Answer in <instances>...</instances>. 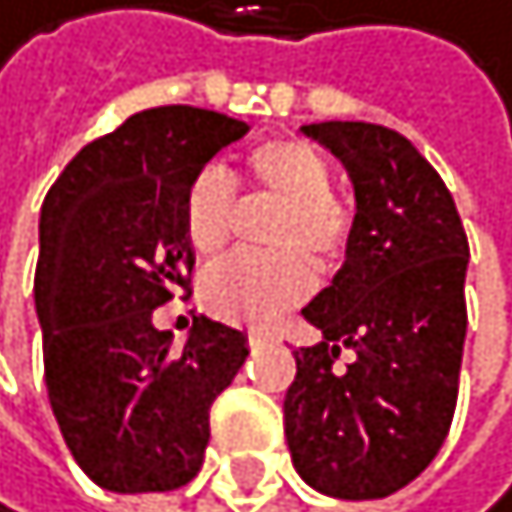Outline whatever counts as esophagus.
Wrapping results in <instances>:
<instances>
[{"label":"esophagus","mask_w":512,"mask_h":512,"mask_svg":"<svg viewBox=\"0 0 512 512\" xmlns=\"http://www.w3.org/2000/svg\"><path fill=\"white\" fill-rule=\"evenodd\" d=\"M267 338H271L267 332H248V345H251V348H261V345L267 342Z\"/></svg>","instance_id":"obj_1"}]
</instances>
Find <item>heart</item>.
I'll use <instances>...</instances> for the list:
<instances>
[{"label": "heart", "instance_id": "b5f03b06", "mask_svg": "<svg viewBox=\"0 0 512 512\" xmlns=\"http://www.w3.org/2000/svg\"><path fill=\"white\" fill-rule=\"evenodd\" d=\"M245 177L283 199L271 229V254L238 251L203 277V300L219 319L267 326L313 290L319 267H332L348 248L351 209L332 196V170L313 144L274 138L251 148ZM235 222V183L222 167H203L183 193V232L199 254L225 248Z\"/></svg>", "mask_w": 512, "mask_h": 512}]
</instances>
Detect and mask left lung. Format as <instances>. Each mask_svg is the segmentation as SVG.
I'll return each instance as SVG.
<instances>
[{"label": "left lung", "mask_w": 512, "mask_h": 512, "mask_svg": "<svg viewBox=\"0 0 512 512\" xmlns=\"http://www.w3.org/2000/svg\"><path fill=\"white\" fill-rule=\"evenodd\" d=\"M355 186L345 264L303 309L322 342L296 348L283 429L319 494L377 500L426 471L452 426L465 351L468 238L442 177L400 131L300 128ZM342 347L356 351L345 372Z\"/></svg>", "instance_id": "left-lung-1"}]
</instances>
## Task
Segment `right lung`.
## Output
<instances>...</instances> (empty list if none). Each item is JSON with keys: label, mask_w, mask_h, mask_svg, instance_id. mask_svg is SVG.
<instances>
[{"label": "right lung", "mask_w": 512, "mask_h": 512, "mask_svg": "<svg viewBox=\"0 0 512 512\" xmlns=\"http://www.w3.org/2000/svg\"><path fill=\"white\" fill-rule=\"evenodd\" d=\"M245 135L209 109H144L86 144L44 196L34 309L47 397L83 474L115 494L196 478L209 406L248 358L245 332L209 316H193L183 348L151 322L196 261L186 186Z\"/></svg>", "instance_id": "add662e5"}]
</instances>
